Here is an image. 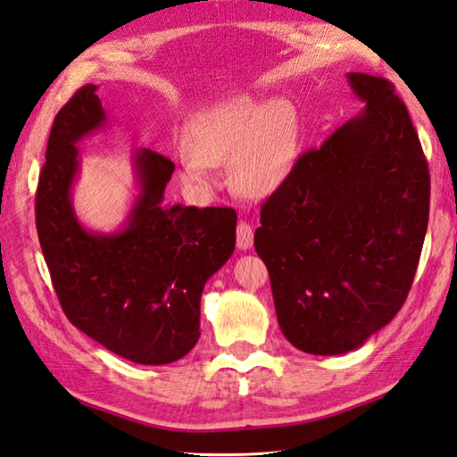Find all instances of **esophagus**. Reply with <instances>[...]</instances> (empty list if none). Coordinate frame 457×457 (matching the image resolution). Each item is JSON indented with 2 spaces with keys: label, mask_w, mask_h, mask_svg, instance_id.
Wrapping results in <instances>:
<instances>
[{
  "label": "esophagus",
  "mask_w": 457,
  "mask_h": 457,
  "mask_svg": "<svg viewBox=\"0 0 457 457\" xmlns=\"http://www.w3.org/2000/svg\"><path fill=\"white\" fill-rule=\"evenodd\" d=\"M253 240H254L253 227L248 225V222L240 220L237 227V246L240 248V251H248V248L253 246Z\"/></svg>",
  "instance_id": "esophagus-1"
}]
</instances>
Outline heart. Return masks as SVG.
Here are the masks:
<instances>
[{"label": "heart", "instance_id": "obj_1", "mask_svg": "<svg viewBox=\"0 0 457 457\" xmlns=\"http://www.w3.org/2000/svg\"><path fill=\"white\" fill-rule=\"evenodd\" d=\"M180 169L188 183L214 185V165L230 159V179L253 199L272 195L295 169L300 117L287 97L258 101L238 95L196 113L187 127Z\"/></svg>", "mask_w": 457, "mask_h": 457}]
</instances>
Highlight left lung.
I'll return each instance as SVG.
<instances>
[{
	"label": "left lung",
	"mask_w": 457,
	"mask_h": 457,
	"mask_svg": "<svg viewBox=\"0 0 457 457\" xmlns=\"http://www.w3.org/2000/svg\"><path fill=\"white\" fill-rule=\"evenodd\" d=\"M366 107L300 154L261 209L254 248L282 334L306 354L356 350L398 314L420 262L429 170L382 77L348 73Z\"/></svg>",
	"instance_id": "obj_1"
}]
</instances>
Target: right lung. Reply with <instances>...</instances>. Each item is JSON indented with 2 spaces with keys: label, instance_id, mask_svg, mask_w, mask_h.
<instances>
[{
  "label": "right lung",
  "instance_id": "right-lung-1",
  "mask_svg": "<svg viewBox=\"0 0 457 457\" xmlns=\"http://www.w3.org/2000/svg\"><path fill=\"white\" fill-rule=\"evenodd\" d=\"M105 123L97 85L81 87L55 117L36 195L43 258L73 326L135 364H170L199 340L203 288L235 251L237 212L162 206L173 161L139 149V195L125 225L109 235L85 228L71 203L75 143Z\"/></svg>",
  "mask_w": 457,
  "mask_h": 457
}]
</instances>
